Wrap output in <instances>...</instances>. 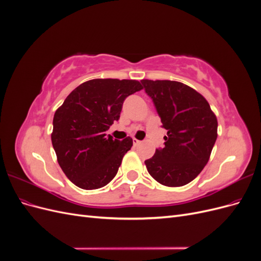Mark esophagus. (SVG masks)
<instances>
[{
	"label": "esophagus",
	"mask_w": 261,
	"mask_h": 261,
	"mask_svg": "<svg viewBox=\"0 0 261 261\" xmlns=\"http://www.w3.org/2000/svg\"><path fill=\"white\" fill-rule=\"evenodd\" d=\"M133 143H134V146H139V145L141 144V141L138 140V139H136V138H134V139H133Z\"/></svg>",
	"instance_id": "1"
}]
</instances>
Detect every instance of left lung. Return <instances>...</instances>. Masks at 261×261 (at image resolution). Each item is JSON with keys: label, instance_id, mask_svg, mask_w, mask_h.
<instances>
[{"label": "left lung", "instance_id": "1", "mask_svg": "<svg viewBox=\"0 0 261 261\" xmlns=\"http://www.w3.org/2000/svg\"><path fill=\"white\" fill-rule=\"evenodd\" d=\"M140 83L153 101L162 127L168 130L164 147L155 149L154 155L145 161L147 170L164 186H184L209 161L218 137L217 117L208 101L183 83Z\"/></svg>", "mask_w": 261, "mask_h": 261}]
</instances>
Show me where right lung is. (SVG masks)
I'll return each mask as SVG.
<instances>
[{"mask_svg":"<svg viewBox=\"0 0 261 261\" xmlns=\"http://www.w3.org/2000/svg\"><path fill=\"white\" fill-rule=\"evenodd\" d=\"M141 89L138 81L91 80L55 111L52 145L61 169L76 186L97 189L114 178L133 139H113L106 132L120 118L124 100Z\"/></svg>","mask_w":261,"mask_h":261,"instance_id":"1","label":"right lung"}]
</instances>
